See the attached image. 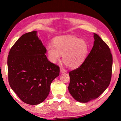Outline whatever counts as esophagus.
Here are the masks:
<instances>
[{
  "instance_id": "esophagus-1",
  "label": "esophagus",
  "mask_w": 121,
  "mask_h": 121,
  "mask_svg": "<svg viewBox=\"0 0 121 121\" xmlns=\"http://www.w3.org/2000/svg\"><path fill=\"white\" fill-rule=\"evenodd\" d=\"M67 72V71H66V69H64L63 68H60V73H65V72Z\"/></svg>"
}]
</instances>
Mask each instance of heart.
<instances>
[{"label":"heart","mask_w":121,"mask_h":121,"mask_svg":"<svg viewBox=\"0 0 121 121\" xmlns=\"http://www.w3.org/2000/svg\"><path fill=\"white\" fill-rule=\"evenodd\" d=\"M53 46L49 44L47 53L49 60L56 63L63 56V60L67 67L74 69L80 66L85 61L88 52V45L83 39L73 36H60L55 39Z\"/></svg>","instance_id":"obj_1"}]
</instances>
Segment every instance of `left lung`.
I'll list each match as a JSON object with an SVG mask.
<instances>
[{
	"label": "left lung",
	"mask_w": 121,
	"mask_h": 121,
	"mask_svg": "<svg viewBox=\"0 0 121 121\" xmlns=\"http://www.w3.org/2000/svg\"><path fill=\"white\" fill-rule=\"evenodd\" d=\"M93 46L84 63L69 72V93L75 100L85 103L94 99L109 85L112 57L109 47L94 33Z\"/></svg>",
	"instance_id": "left-lung-1"
}]
</instances>
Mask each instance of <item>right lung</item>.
Masks as SVG:
<instances>
[{"label": "right lung", "mask_w": 121, "mask_h": 121, "mask_svg": "<svg viewBox=\"0 0 121 121\" xmlns=\"http://www.w3.org/2000/svg\"><path fill=\"white\" fill-rule=\"evenodd\" d=\"M46 52L37 31L23 35L9 52V85L26 104L42 102L48 95L51 83L60 75V67L48 60Z\"/></svg>", "instance_id": "obj_1"}]
</instances>
